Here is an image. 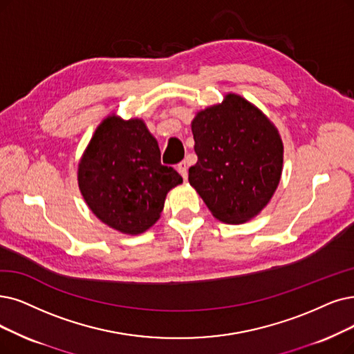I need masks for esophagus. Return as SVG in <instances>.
I'll use <instances>...</instances> for the list:
<instances>
[{
	"label": "esophagus",
	"instance_id": "1",
	"mask_svg": "<svg viewBox=\"0 0 354 354\" xmlns=\"http://www.w3.org/2000/svg\"><path fill=\"white\" fill-rule=\"evenodd\" d=\"M177 169H178V173L181 174V177L185 178V180H187V162L186 161H181L178 165H177Z\"/></svg>",
	"mask_w": 354,
	"mask_h": 354
}]
</instances>
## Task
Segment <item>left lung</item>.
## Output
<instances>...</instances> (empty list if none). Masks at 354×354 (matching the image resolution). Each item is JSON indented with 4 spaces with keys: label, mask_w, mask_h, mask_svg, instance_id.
<instances>
[{
    "label": "left lung",
    "mask_w": 354,
    "mask_h": 354,
    "mask_svg": "<svg viewBox=\"0 0 354 354\" xmlns=\"http://www.w3.org/2000/svg\"><path fill=\"white\" fill-rule=\"evenodd\" d=\"M197 162L189 183L222 222L243 223L272 199L283 145L272 122L243 97L197 113L192 123Z\"/></svg>",
    "instance_id": "1"
}]
</instances>
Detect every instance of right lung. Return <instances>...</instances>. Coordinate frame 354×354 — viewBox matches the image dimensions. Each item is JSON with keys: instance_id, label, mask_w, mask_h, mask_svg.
<instances>
[{"instance_id": "1", "label": "right lung", "mask_w": 354, "mask_h": 354, "mask_svg": "<svg viewBox=\"0 0 354 354\" xmlns=\"http://www.w3.org/2000/svg\"><path fill=\"white\" fill-rule=\"evenodd\" d=\"M183 183L161 164L157 140L142 120L110 116L98 126L78 167V185L93 214L136 235L158 221L167 193Z\"/></svg>"}]
</instances>
